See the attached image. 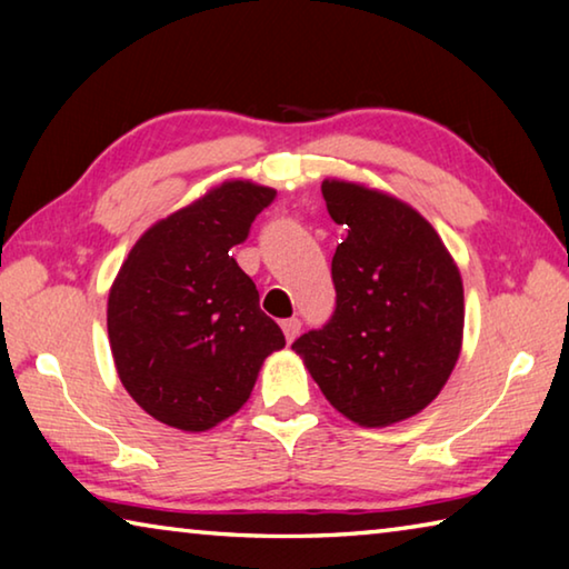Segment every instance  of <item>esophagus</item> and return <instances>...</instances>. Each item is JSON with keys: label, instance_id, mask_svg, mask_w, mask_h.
I'll use <instances>...</instances> for the list:
<instances>
[{"label": "esophagus", "instance_id": "1", "mask_svg": "<svg viewBox=\"0 0 569 569\" xmlns=\"http://www.w3.org/2000/svg\"><path fill=\"white\" fill-rule=\"evenodd\" d=\"M281 329H283V333H286V341L291 343L298 333H301V321L298 319H286L283 323H281Z\"/></svg>", "mask_w": 569, "mask_h": 569}]
</instances>
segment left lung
<instances>
[{
  "label": "left lung",
  "mask_w": 569,
  "mask_h": 569,
  "mask_svg": "<svg viewBox=\"0 0 569 569\" xmlns=\"http://www.w3.org/2000/svg\"><path fill=\"white\" fill-rule=\"evenodd\" d=\"M321 192L346 228L331 261L336 308L293 351L333 409L361 427H389L435 401L459 359V268L401 200L343 180H323Z\"/></svg>",
  "instance_id": "1"
}]
</instances>
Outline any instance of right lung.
Here are the masks:
<instances>
[{"mask_svg": "<svg viewBox=\"0 0 569 569\" xmlns=\"http://www.w3.org/2000/svg\"><path fill=\"white\" fill-rule=\"evenodd\" d=\"M276 200L273 188L230 180L146 230L110 288L108 333L122 387L150 417L206 431L248 401L278 323L230 248Z\"/></svg>", "mask_w": 569, "mask_h": 569, "instance_id": "1", "label": "right lung"}]
</instances>
